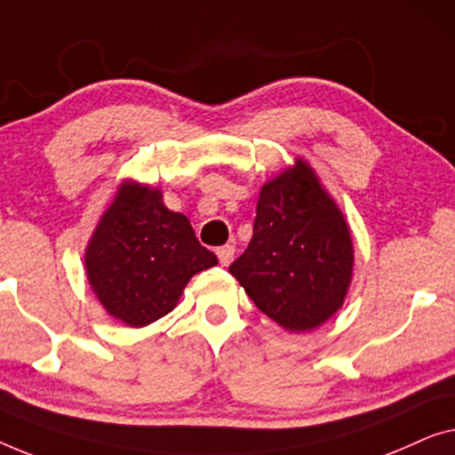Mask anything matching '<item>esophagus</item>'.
<instances>
[{
	"label": "esophagus",
	"instance_id": "1",
	"mask_svg": "<svg viewBox=\"0 0 455 455\" xmlns=\"http://www.w3.org/2000/svg\"><path fill=\"white\" fill-rule=\"evenodd\" d=\"M216 255H219L220 264L227 267V266L230 264V261H233V258H235V247H233V245H225V247H219V251H216Z\"/></svg>",
	"mask_w": 455,
	"mask_h": 455
}]
</instances>
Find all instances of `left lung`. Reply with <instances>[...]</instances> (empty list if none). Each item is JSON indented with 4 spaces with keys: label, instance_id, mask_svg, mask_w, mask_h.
Returning a JSON list of instances; mask_svg holds the SVG:
<instances>
[{
    "label": "left lung",
    "instance_id": "8db88e82",
    "mask_svg": "<svg viewBox=\"0 0 455 455\" xmlns=\"http://www.w3.org/2000/svg\"><path fill=\"white\" fill-rule=\"evenodd\" d=\"M348 222L303 158L261 185L253 236L228 272L261 313L311 331L344 305L353 283Z\"/></svg>",
    "mask_w": 455,
    "mask_h": 455
}]
</instances>
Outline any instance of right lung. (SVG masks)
Returning <instances> with one entry per match:
<instances>
[{
    "instance_id": "right-lung-1",
    "label": "right lung",
    "mask_w": 455,
    "mask_h": 455,
    "mask_svg": "<svg viewBox=\"0 0 455 455\" xmlns=\"http://www.w3.org/2000/svg\"><path fill=\"white\" fill-rule=\"evenodd\" d=\"M219 264L163 191L124 181L84 251L86 278L108 315L144 328L171 313L191 276Z\"/></svg>"
}]
</instances>
